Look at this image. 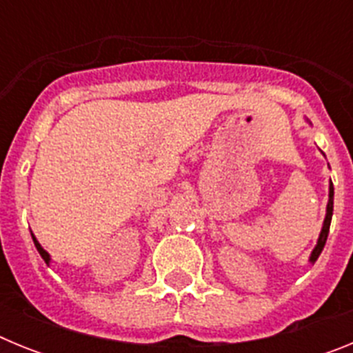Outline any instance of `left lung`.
Instances as JSON below:
<instances>
[{"instance_id":"left-lung-1","label":"left lung","mask_w":353,"mask_h":353,"mask_svg":"<svg viewBox=\"0 0 353 353\" xmlns=\"http://www.w3.org/2000/svg\"><path fill=\"white\" fill-rule=\"evenodd\" d=\"M332 210H334V185L332 182L329 183V203H327V214H325V219H323V226H322V232H320V236H318V242L314 245L313 252H311L310 261L314 263L320 256V252L323 251V245L327 242V236H329V228H330V219H332Z\"/></svg>"}]
</instances>
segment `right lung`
<instances>
[{
    "mask_svg": "<svg viewBox=\"0 0 353 353\" xmlns=\"http://www.w3.org/2000/svg\"><path fill=\"white\" fill-rule=\"evenodd\" d=\"M31 239H33V242H35V248H37V251H39L40 252V256H42L43 258V261H46V263H51V256H49V252L48 251H46V249H43L42 248V245H40L39 244V240H37L35 239V235H33V233H31Z\"/></svg>",
    "mask_w": 353,
    "mask_h": 353,
    "instance_id": "1",
    "label": "right lung"
}]
</instances>
